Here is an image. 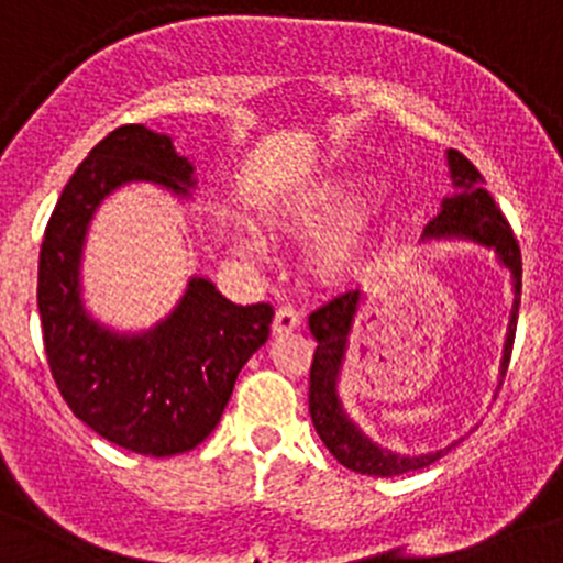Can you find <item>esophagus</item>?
Wrapping results in <instances>:
<instances>
[{
  "instance_id": "esophagus-1",
  "label": "esophagus",
  "mask_w": 563,
  "mask_h": 563,
  "mask_svg": "<svg viewBox=\"0 0 563 563\" xmlns=\"http://www.w3.org/2000/svg\"><path fill=\"white\" fill-rule=\"evenodd\" d=\"M300 328V314L292 306H279L274 314V333H292Z\"/></svg>"
}]
</instances>
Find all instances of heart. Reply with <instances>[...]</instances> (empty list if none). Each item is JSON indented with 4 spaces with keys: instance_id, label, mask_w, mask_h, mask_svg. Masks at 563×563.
<instances>
[{
    "instance_id": "1",
    "label": "heart",
    "mask_w": 563,
    "mask_h": 563,
    "mask_svg": "<svg viewBox=\"0 0 563 563\" xmlns=\"http://www.w3.org/2000/svg\"><path fill=\"white\" fill-rule=\"evenodd\" d=\"M368 195V181L363 176H333L328 181L303 189L287 202L284 217L295 228H324L352 217ZM366 257V228L361 222H346L328 233L317 246V263L328 274L355 271Z\"/></svg>"
}]
</instances>
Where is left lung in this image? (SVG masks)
<instances>
[{
	"label": "left lung",
	"mask_w": 563,
	"mask_h": 563,
	"mask_svg": "<svg viewBox=\"0 0 563 563\" xmlns=\"http://www.w3.org/2000/svg\"><path fill=\"white\" fill-rule=\"evenodd\" d=\"M450 173H453L455 187L461 195L448 197L442 211L428 222L426 239H448V235H463L483 246H494L501 263L512 271L515 292L520 295V284H523V263H520V246L515 239L512 228H509L507 217L496 200L490 197L488 189L483 187L485 178L479 176L477 167L466 159L461 152H450ZM363 292L361 289H350L333 298L330 303L320 306L314 314L309 317V330L317 339L314 361H311L309 376V411L311 422H314L317 433L330 450V455L341 463V466L352 468L361 474H374V477H396V474L417 472L431 463H437L448 450L428 455H396L390 450L376 448L371 439L363 437L346 415L341 411L339 396H335V376H339L341 361H344L346 335H350L352 322H355L357 309H361ZM518 306L515 300L512 322H509L507 346H504V374H507L509 357H512L515 344V328H518Z\"/></svg>",
	"instance_id": "left-lung-1"
}]
</instances>
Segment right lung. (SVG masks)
I'll list each match as a JSON object with an SVG mask.
<instances>
[{
	"instance_id": "add662e5",
	"label": "right lung",
	"mask_w": 563,
	"mask_h": 563,
	"mask_svg": "<svg viewBox=\"0 0 563 563\" xmlns=\"http://www.w3.org/2000/svg\"><path fill=\"white\" fill-rule=\"evenodd\" d=\"M154 181L187 192L192 165L167 135L124 124L78 165L56 202L40 246L37 309L51 374L78 420L141 455L195 450L217 428L243 363L268 339L274 309L239 306L211 282L187 295L152 333L115 335L86 317L78 263L86 224L110 189Z\"/></svg>"
}]
</instances>
